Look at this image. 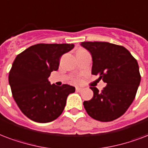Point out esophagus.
Here are the masks:
<instances>
[{"instance_id":"34e87169","label":"esophagus","mask_w":148,"mask_h":148,"mask_svg":"<svg viewBox=\"0 0 148 148\" xmlns=\"http://www.w3.org/2000/svg\"><path fill=\"white\" fill-rule=\"evenodd\" d=\"M76 91L77 92H81L83 91V88H82V87H76Z\"/></svg>"}]
</instances>
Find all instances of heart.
<instances>
[{"label": "heart", "instance_id": "heart-1", "mask_svg": "<svg viewBox=\"0 0 148 148\" xmlns=\"http://www.w3.org/2000/svg\"><path fill=\"white\" fill-rule=\"evenodd\" d=\"M80 51H84V50H80Z\"/></svg>", "mask_w": 148, "mask_h": 148}]
</instances>
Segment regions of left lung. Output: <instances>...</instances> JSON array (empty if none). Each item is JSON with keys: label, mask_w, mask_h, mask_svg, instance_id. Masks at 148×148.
<instances>
[{"label": "left lung", "mask_w": 148, "mask_h": 148, "mask_svg": "<svg viewBox=\"0 0 148 148\" xmlns=\"http://www.w3.org/2000/svg\"><path fill=\"white\" fill-rule=\"evenodd\" d=\"M91 53L92 74L106 83L101 92L90 87L92 99L83 105L93 119L109 122L123 115L134 100L140 82L137 61L125 47L107 42H83Z\"/></svg>", "instance_id": "left-lung-1"}]
</instances>
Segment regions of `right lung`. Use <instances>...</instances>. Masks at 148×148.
I'll list each match as a JSON object with an SVG mask.
<instances>
[{
  "label": "right lung",
  "mask_w": 148,
  "mask_h": 148,
  "mask_svg": "<svg viewBox=\"0 0 148 148\" xmlns=\"http://www.w3.org/2000/svg\"><path fill=\"white\" fill-rule=\"evenodd\" d=\"M74 44H36L15 57L9 72L12 95L21 111L37 123H49L61 115L66 98L75 92L69 84L57 86L48 80L59 68L60 58Z\"/></svg>",
  "instance_id": "1"
}]
</instances>
